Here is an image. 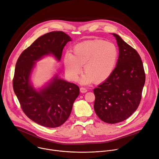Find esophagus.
I'll use <instances>...</instances> for the list:
<instances>
[{
  "instance_id": "esophagus-1",
  "label": "esophagus",
  "mask_w": 159,
  "mask_h": 159,
  "mask_svg": "<svg viewBox=\"0 0 159 159\" xmlns=\"http://www.w3.org/2000/svg\"><path fill=\"white\" fill-rule=\"evenodd\" d=\"M80 91L81 93H86L88 91V89L86 88L82 87V88H80Z\"/></svg>"
}]
</instances>
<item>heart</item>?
I'll return each mask as SVG.
<instances>
[{
    "mask_svg": "<svg viewBox=\"0 0 159 159\" xmlns=\"http://www.w3.org/2000/svg\"><path fill=\"white\" fill-rule=\"evenodd\" d=\"M73 53L68 52L64 57L65 71L71 80L75 81L84 65L86 72L81 79L84 84L106 80L112 73L119 56L116 45L103 39L82 42L75 46Z\"/></svg>",
    "mask_w": 159,
    "mask_h": 159,
    "instance_id": "1",
    "label": "heart"
}]
</instances>
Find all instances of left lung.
Segmentation results:
<instances>
[{"label":"left lung","mask_w":159,"mask_h":159,"mask_svg":"<svg viewBox=\"0 0 159 159\" xmlns=\"http://www.w3.org/2000/svg\"><path fill=\"white\" fill-rule=\"evenodd\" d=\"M112 34L120 51L117 65L108 79L93 90L94 111L110 124L126 120L138 108L146 79L138 52L120 36Z\"/></svg>","instance_id":"8db88e82"}]
</instances>
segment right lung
I'll return each mask as SVG.
<instances>
[{"label":"right lung","mask_w":159,"mask_h":159,"mask_svg":"<svg viewBox=\"0 0 159 159\" xmlns=\"http://www.w3.org/2000/svg\"><path fill=\"white\" fill-rule=\"evenodd\" d=\"M70 37L62 31H52L38 38L24 50L16 63L13 87L21 108L29 118L49 128L62 125L69 118L80 89L76 84L56 77L45 88L37 91L29 82L36 61L52 54L58 60Z\"/></svg>","instance_id":"obj_1"}]
</instances>
